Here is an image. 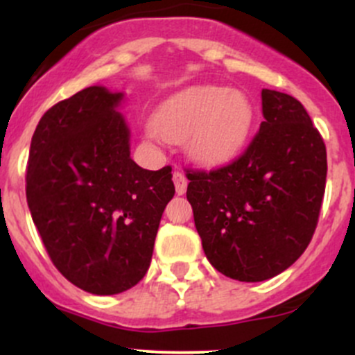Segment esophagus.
Returning a JSON list of instances; mask_svg holds the SVG:
<instances>
[{"label":"esophagus","mask_w":355,"mask_h":355,"mask_svg":"<svg viewBox=\"0 0 355 355\" xmlns=\"http://www.w3.org/2000/svg\"><path fill=\"white\" fill-rule=\"evenodd\" d=\"M173 184H175V189H177V194L182 196L185 194V191H187V178H185V175L182 173V171H175L173 173Z\"/></svg>","instance_id":"obj_1"}]
</instances>
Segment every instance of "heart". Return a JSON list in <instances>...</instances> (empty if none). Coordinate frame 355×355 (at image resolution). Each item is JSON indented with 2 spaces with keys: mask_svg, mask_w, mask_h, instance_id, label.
Returning a JSON list of instances; mask_svg holds the SVG:
<instances>
[{
  "mask_svg": "<svg viewBox=\"0 0 355 355\" xmlns=\"http://www.w3.org/2000/svg\"><path fill=\"white\" fill-rule=\"evenodd\" d=\"M254 110L241 91L198 85L168 99L155 116V134L178 141L187 137V151L204 164H220L244 146Z\"/></svg>",
  "mask_w": 355,
  "mask_h": 355,
  "instance_id": "1",
  "label": "heart"
}]
</instances>
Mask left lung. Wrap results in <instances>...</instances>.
<instances>
[{
    "instance_id": "obj_1",
    "label": "left lung",
    "mask_w": 355,
    "mask_h": 355,
    "mask_svg": "<svg viewBox=\"0 0 355 355\" xmlns=\"http://www.w3.org/2000/svg\"><path fill=\"white\" fill-rule=\"evenodd\" d=\"M259 130L241 156L189 170L187 199L209 263L225 277L263 282L309 245L327 185V146L304 106L263 89Z\"/></svg>"
}]
</instances>
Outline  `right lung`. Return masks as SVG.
Masks as SVG:
<instances>
[{
    "instance_id": "right-lung-1",
    "label": "right lung",
    "mask_w": 355,
    "mask_h": 355,
    "mask_svg": "<svg viewBox=\"0 0 355 355\" xmlns=\"http://www.w3.org/2000/svg\"><path fill=\"white\" fill-rule=\"evenodd\" d=\"M121 92L92 85L51 106L35 127L25 173L32 221L56 270L75 287L113 295L148 273L171 166L130 157Z\"/></svg>"
}]
</instances>
